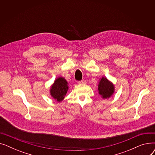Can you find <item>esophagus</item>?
I'll return each mask as SVG.
<instances>
[{
    "instance_id": "34e87169",
    "label": "esophagus",
    "mask_w": 155,
    "mask_h": 155,
    "mask_svg": "<svg viewBox=\"0 0 155 155\" xmlns=\"http://www.w3.org/2000/svg\"><path fill=\"white\" fill-rule=\"evenodd\" d=\"M79 84H85L87 82H86V80H82L81 81H79V82H78Z\"/></svg>"
}]
</instances>
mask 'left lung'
<instances>
[{
  "instance_id": "1",
  "label": "left lung",
  "mask_w": 155,
  "mask_h": 155,
  "mask_svg": "<svg viewBox=\"0 0 155 155\" xmlns=\"http://www.w3.org/2000/svg\"><path fill=\"white\" fill-rule=\"evenodd\" d=\"M99 93L103 99H107L113 94L114 92V87L112 82L105 77H102L99 84Z\"/></svg>"
}]
</instances>
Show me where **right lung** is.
I'll use <instances>...</instances> for the list:
<instances>
[{"mask_svg": "<svg viewBox=\"0 0 155 155\" xmlns=\"http://www.w3.org/2000/svg\"><path fill=\"white\" fill-rule=\"evenodd\" d=\"M68 89L67 80L63 77H59L55 80L54 83L51 86V95L58 102H61L64 98Z\"/></svg>", "mask_w": 155, "mask_h": 155, "instance_id": "1", "label": "right lung"}]
</instances>
